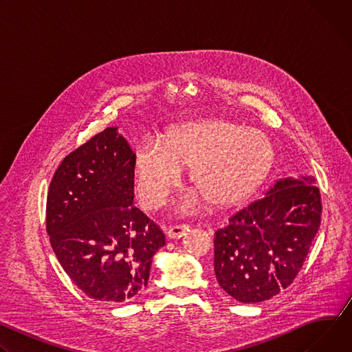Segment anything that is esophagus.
I'll return each mask as SVG.
<instances>
[{
  "instance_id": "1",
  "label": "esophagus",
  "mask_w": 352,
  "mask_h": 352,
  "mask_svg": "<svg viewBox=\"0 0 352 352\" xmlns=\"http://www.w3.org/2000/svg\"><path fill=\"white\" fill-rule=\"evenodd\" d=\"M188 231H189V226H186V224H177V226H173V227L168 228L167 235H168V238H171V239H179V238L184 236Z\"/></svg>"
}]
</instances>
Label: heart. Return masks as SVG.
<instances>
[{
	"label": "heart",
	"instance_id": "1",
	"mask_svg": "<svg viewBox=\"0 0 352 352\" xmlns=\"http://www.w3.org/2000/svg\"><path fill=\"white\" fill-rule=\"evenodd\" d=\"M273 159V146L259 131L224 120L185 124L164 143L147 140L138 147L135 189L142 206L159 208L179 184L182 168L190 167L195 188L216 206H232L259 188Z\"/></svg>",
	"mask_w": 352,
	"mask_h": 352
}]
</instances>
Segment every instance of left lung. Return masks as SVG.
<instances>
[{
  "instance_id": "8db88e82",
  "label": "left lung",
  "mask_w": 352,
  "mask_h": 352,
  "mask_svg": "<svg viewBox=\"0 0 352 352\" xmlns=\"http://www.w3.org/2000/svg\"><path fill=\"white\" fill-rule=\"evenodd\" d=\"M320 192L312 175L284 178L216 231L214 273L243 304L270 299L302 267L320 227Z\"/></svg>"
}]
</instances>
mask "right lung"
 <instances>
[{"label": "right lung", "instance_id": "add662e5", "mask_svg": "<svg viewBox=\"0 0 352 352\" xmlns=\"http://www.w3.org/2000/svg\"><path fill=\"white\" fill-rule=\"evenodd\" d=\"M135 153L117 126L69 153L47 195V234L69 278L102 302H129L147 285L166 245L163 231L133 206Z\"/></svg>", "mask_w": 352, "mask_h": 352}]
</instances>
